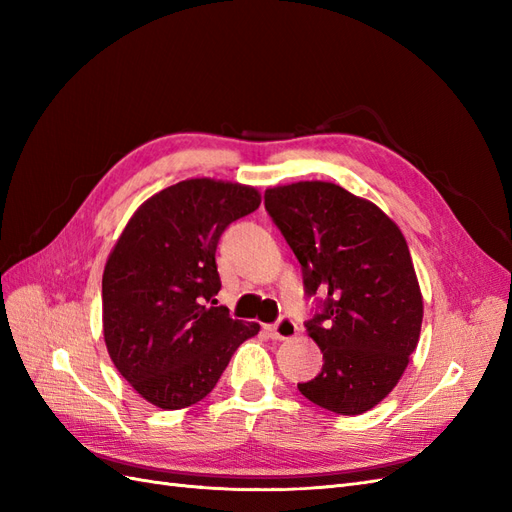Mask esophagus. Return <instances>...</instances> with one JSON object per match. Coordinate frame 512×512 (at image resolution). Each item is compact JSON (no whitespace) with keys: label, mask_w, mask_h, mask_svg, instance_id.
<instances>
[{"label":"esophagus","mask_w":512,"mask_h":512,"mask_svg":"<svg viewBox=\"0 0 512 512\" xmlns=\"http://www.w3.org/2000/svg\"><path fill=\"white\" fill-rule=\"evenodd\" d=\"M299 333L297 322H294L290 316H282L275 324H271V335L275 339H292Z\"/></svg>","instance_id":"34e87169"}]
</instances>
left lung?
I'll list each match as a JSON object with an SVG mask.
<instances>
[{"instance_id": "1", "label": "left lung", "mask_w": 512, "mask_h": 512, "mask_svg": "<svg viewBox=\"0 0 512 512\" xmlns=\"http://www.w3.org/2000/svg\"><path fill=\"white\" fill-rule=\"evenodd\" d=\"M265 209L316 301L305 329L324 365L297 384L301 395L335 414L371 410L395 389L421 335L423 297L404 235L374 203L327 181L271 188Z\"/></svg>"}]
</instances>
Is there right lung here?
Here are the masks:
<instances>
[{
    "mask_svg": "<svg viewBox=\"0 0 512 512\" xmlns=\"http://www.w3.org/2000/svg\"><path fill=\"white\" fill-rule=\"evenodd\" d=\"M258 205L247 185L188 179L151 196L123 228L102 275L104 342L149 404L179 410L207 397L260 331L215 299L222 232Z\"/></svg>",
    "mask_w": 512,
    "mask_h": 512,
    "instance_id": "obj_1",
    "label": "right lung"
}]
</instances>
